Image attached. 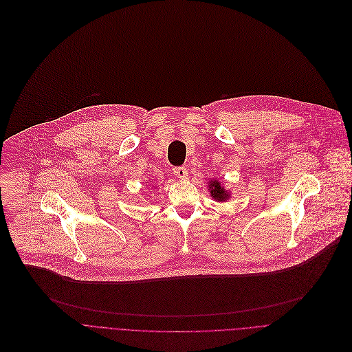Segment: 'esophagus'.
Here are the masks:
<instances>
[{
  "mask_svg": "<svg viewBox=\"0 0 352 352\" xmlns=\"http://www.w3.org/2000/svg\"><path fill=\"white\" fill-rule=\"evenodd\" d=\"M173 173H175V176H176L177 179H180V180H186V179H187V176H188L187 169H186V168H183V166L175 168V169H173Z\"/></svg>",
  "mask_w": 352,
  "mask_h": 352,
  "instance_id": "34e87169",
  "label": "esophagus"
}]
</instances>
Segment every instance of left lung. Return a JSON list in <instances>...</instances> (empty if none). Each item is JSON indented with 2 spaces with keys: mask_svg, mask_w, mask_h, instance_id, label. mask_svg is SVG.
Returning a JSON list of instances; mask_svg holds the SVG:
<instances>
[{
  "mask_svg": "<svg viewBox=\"0 0 352 352\" xmlns=\"http://www.w3.org/2000/svg\"><path fill=\"white\" fill-rule=\"evenodd\" d=\"M208 190H209L212 199H215L218 202H228L229 198L232 197L230 190H226L223 183L217 180V179H210L208 182Z\"/></svg>",
  "mask_w": 352,
  "mask_h": 352,
  "instance_id": "obj_1",
  "label": "left lung"
}]
</instances>
